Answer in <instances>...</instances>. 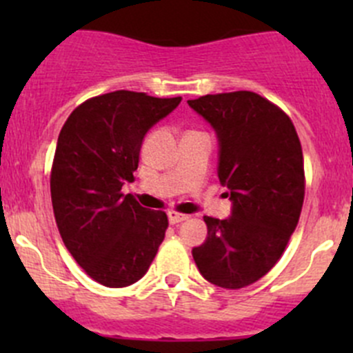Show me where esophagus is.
<instances>
[{"instance_id": "obj_1", "label": "esophagus", "mask_w": 353, "mask_h": 353, "mask_svg": "<svg viewBox=\"0 0 353 353\" xmlns=\"http://www.w3.org/2000/svg\"><path fill=\"white\" fill-rule=\"evenodd\" d=\"M167 219H169V222L172 223V225H176V223L184 222V220L188 219V215H184V213H177V212H169L167 213Z\"/></svg>"}]
</instances>
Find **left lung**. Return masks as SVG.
I'll use <instances>...</instances> for the list:
<instances>
[{
    "label": "left lung",
    "mask_w": 353,
    "mask_h": 353,
    "mask_svg": "<svg viewBox=\"0 0 353 353\" xmlns=\"http://www.w3.org/2000/svg\"><path fill=\"white\" fill-rule=\"evenodd\" d=\"M190 108L219 140V181L230 216H203L205 243L193 248L203 279L243 288L275 266L297 227L304 203V159L290 117L254 92L203 95Z\"/></svg>",
    "instance_id": "left-lung-1"
}]
</instances>
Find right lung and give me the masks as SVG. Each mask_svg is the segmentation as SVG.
<instances>
[{
    "label": "right lung",
    "instance_id": "add662e5",
    "mask_svg": "<svg viewBox=\"0 0 353 353\" xmlns=\"http://www.w3.org/2000/svg\"><path fill=\"white\" fill-rule=\"evenodd\" d=\"M183 99L116 90L88 99L66 119L51 172L54 219L66 249L95 282H138L169 225L163 212L121 193L133 181L148 131Z\"/></svg>",
    "mask_w": 353,
    "mask_h": 353
}]
</instances>
